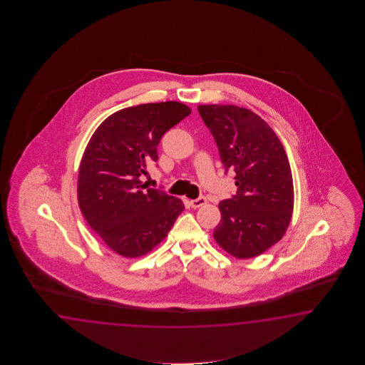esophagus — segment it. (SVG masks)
<instances>
[{"instance_id": "obj_1", "label": "esophagus", "mask_w": 365, "mask_h": 365, "mask_svg": "<svg viewBox=\"0 0 365 365\" xmlns=\"http://www.w3.org/2000/svg\"><path fill=\"white\" fill-rule=\"evenodd\" d=\"M206 202H207L206 197L201 195V197H198V198H195V200H192V201H190V206H192L193 209H197V207H201L202 205H205Z\"/></svg>"}]
</instances>
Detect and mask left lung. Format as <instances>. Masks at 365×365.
<instances>
[{"label":"left lung","mask_w":365,"mask_h":365,"mask_svg":"<svg viewBox=\"0 0 365 365\" xmlns=\"http://www.w3.org/2000/svg\"><path fill=\"white\" fill-rule=\"evenodd\" d=\"M225 175L233 170L237 192L219 203L214 239L237 258L259 256L283 237L294 209V182L286 151L259 116L236 106H200Z\"/></svg>","instance_id":"left-lung-1"}]
</instances>
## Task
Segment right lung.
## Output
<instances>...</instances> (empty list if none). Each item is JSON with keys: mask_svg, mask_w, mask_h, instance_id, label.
<instances>
[{"mask_svg": "<svg viewBox=\"0 0 365 365\" xmlns=\"http://www.w3.org/2000/svg\"><path fill=\"white\" fill-rule=\"evenodd\" d=\"M179 101L121 109L93 133L78 175V203L87 223L109 248L143 256L170 232L184 203L142 184L148 164L158 160L165 132L190 115Z\"/></svg>", "mask_w": 365, "mask_h": 365, "instance_id": "right-lung-1", "label": "right lung"}]
</instances>
